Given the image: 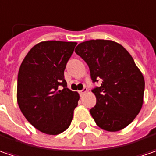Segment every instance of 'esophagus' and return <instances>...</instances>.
Listing matches in <instances>:
<instances>
[{"instance_id": "34e87169", "label": "esophagus", "mask_w": 156, "mask_h": 156, "mask_svg": "<svg viewBox=\"0 0 156 156\" xmlns=\"http://www.w3.org/2000/svg\"><path fill=\"white\" fill-rule=\"evenodd\" d=\"M87 91H88L87 88H83L82 90H80V91H79V94H80V96H83V95H84Z\"/></svg>"}]
</instances>
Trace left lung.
I'll return each instance as SVG.
<instances>
[{"instance_id":"1","label":"left lung","mask_w":156,"mask_h":156,"mask_svg":"<svg viewBox=\"0 0 156 156\" xmlns=\"http://www.w3.org/2000/svg\"><path fill=\"white\" fill-rule=\"evenodd\" d=\"M89 66L93 82L102 80L92 92L96 104L90 112L98 126L118 131L130 125L144 103V78L133 58L119 43L90 40L75 48Z\"/></svg>"}]
</instances>
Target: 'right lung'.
Masks as SVG:
<instances>
[{"label":"right lung","mask_w":156,"mask_h":156,"mask_svg":"<svg viewBox=\"0 0 156 156\" xmlns=\"http://www.w3.org/2000/svg\"><path fill=\"white\" fill-rule=\"evenodd\" d=\"M76 45L75 42H39L20 65L17 85L19 107L35 128L48 135L66 131L78 106L79 95L67 88L64 78L66 66Z\"/></svg>","instance_id":"obj_1"}]
</instances>
